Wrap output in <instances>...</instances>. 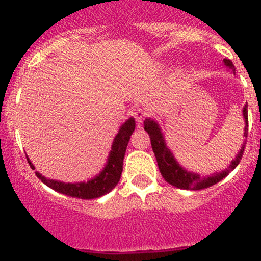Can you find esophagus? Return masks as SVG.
<instances>
[{
	"label": "esophagus",
	"mask_w": 261,
	"mask_h": 261,
	"mask_svg": "<svg viewBox=\"0 0 261 261\" xmlns=\"http://www.w3.org/2000/svg\"><path fill=\"white\" fill-rule=\"evenodd\" d=\"M146 115H147V112L144 109H138V110H135V112H134V117H135L136 122L138 123L143 122L144 118L146 117Z\"/></svg>",
	"instance_id": "1"
}]
</instances>
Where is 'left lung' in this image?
Here are the masks:
<instances>
[{
    "label": "left lung",
    "mask_w": 261,
    "mask_h": 261,
    "mask_svg": "<svg viewBox=\"0 0 261 261\" xmlns=\"http://www.w3.org/2000/svg\"><path fill=\"white\" fill-rule=\"evenodd\" d=\"M223 64L235 74V65L232 64L231 60L223 59ZM243 116L245 120L244 136L247 138V126H249V123H247V105L244 106ZM144 130L149 134L152 151H154L155 158H156L158 167H159L160 173H162L165 181H168L172 186L177 187V188L191 189V191H199V189L208 188V187L218 183L223 178L227 177L228 173L232 172L238 167L239 163H240L244 154L245 144H246V140H244L240 151L231 160L230 165L225 170H221L220 173H215V174L208 175V177H201L198 173L191 172V170L186 169V168L181 167L179 163H178V160L174 158V154L167 146L164 135L162 133V128H160L159 123L154 118H146L144 121Z\"/></svg>",
    "instance_id": "left-lung-1"
}]
</instances>
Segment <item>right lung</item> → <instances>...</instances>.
Masks as SVG:
<instances>
[{"label": "right lung", "instance_id": "add662e5", "mask_svg": "<svg viewBox=\"0 0 261 261\" xmlns=\"http://www.w3.org/2000/svg\"><path fill=\"white\" fill-rule=\"evenodd\" d=\"M134 130H135V118L130 117L118 128V133L116 134L114 141H112L111 150H110L109 158H107L103 169L96 177L91 178L87 181L65 183V181L48 179L39 172H35L36 177L58 193L74 197V198L93 199L105 196L106 193L111 192L120 180L126 147H127L128 140H130V136L134 133ZM26 159H28L31 169H35L28 155H26Z\"/></svg>", "mask_w": 261, "mask_h": 261}]
</instances>
